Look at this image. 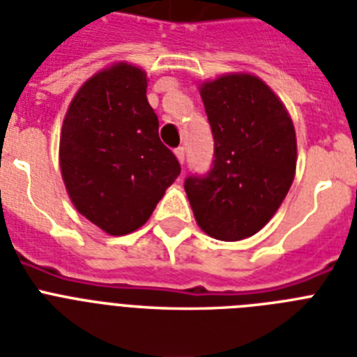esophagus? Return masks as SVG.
<instances>
[{"mask_svg": "<svg viewBox=\"0 0 357 357\" xmlns=\"http://www.w3.org/2000/svg\"><path fill=\"white\" fill-rule=\"evenodd\" d=\"M175 156H176V160L181 162V164H184V147H176Z\"/></svg>", "mask_w": 357, "mask_h": 357, "instance_id": "34e87169", "label": "esophagus"}]
</instances>
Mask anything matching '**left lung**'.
I'll return each mask as SVG.
<instances>
[{
	"label": "left lung",
	"mask_w": 357,
	"mask_h": 357,
	"mask_svg": "<svg viewBox=\"0 0 357 357\" xmlns=\"http://www.w3.org/2000/svg\"><path fill=\"white\" fill-rule=\"evenodd\" d=\"M213 134V167L188 176L197 225L215 239L239 241L269 223L293 184L296 134L273 90L250 73H227L199 88Z\"/></svg>",
	"instance_id": "8db88e82"
}]
</instances>
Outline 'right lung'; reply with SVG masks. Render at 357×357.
Returning a JSON list of instances; mask_svg holds the SVG:
<instances>
[{
    "instance_id": "obj_1",
    "label": "right lung",
    "mask_w": 357,
    "mask_h": 357,
    "mask_svg": "<svg viewBox=\"0 0 357 357\" xmlns=\"http://www.w3.org/2000/svg\"><path fill=\"white\" fill-rule=\"evenodd\" d=\"M147 73L129 62L98 71L71 99L59 160L77 212L110 236L147 223L181 164L158 138Z\"/></svg>"
}]
</instances>
